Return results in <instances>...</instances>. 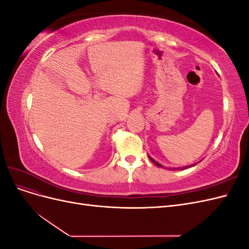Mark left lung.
Listing matches in <instances>:
<instances>
[{
  "instance_id": "1",
  "label": "left lung",
  "mask_w": 249,
  "mask_h": 249,
  "mask_svg": "<svg viewBox=\"0 0 249 249\" xmlns=\"http://www.w3.org/2000/svg\"><path fill=\"white\" fill-rule=\"evenodd\" d=\"M148 158H149V160H150V161H152V162H153L154 164H156L158 167H163L161 164H159V163H158V162H156L155 160H153V159H152V158H150L149 156H148ZM192 166H194V165H192ZM189 167H191V166H186V167H183V168H179V169H186V168H189ZM163 168H164V167H163Z\"/></svg>"
}]
</instances>
